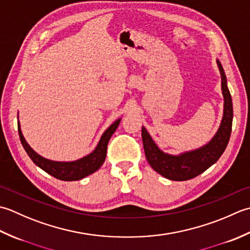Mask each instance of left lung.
Listing matches in <instances>:
<instances>
[{
  "label": "left lung",
  "instance_id": "1",
  "mask_svg": "<svg viewBox=\"0 0 250 250\" xmlns=\"http://www.w3.org/2000/svg\"><path fill=\"white\" fill-rule=\"evenodd\" d=\"M217 64L221 75V90L223 95V116L221 124L209 142L198 149L187 151L178 155L165 153L152 139L149 132L142 126L141 137L147 162L153 169L169 180L185 181L198 176L219 160L229 144L232 130L233 104L227 76L220 61Z\"/></svg>",
  "mask_w": 250,
  "mask_h": 250
}]
</instances>
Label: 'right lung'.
Instances as JSON below:
<instances>
[{
	"mask_svg": "<svg viewBox=\"0 0 250 250\" xmlns=\"http://www.w3.org/2000/svg\"><path fill=\"white\" fill-rule=\"evenodd\" d=\"M121 119L116 120L114 123H112L108 129H106L98 142V145L95 147V150L86 155L82 159L72 161V162H57L52 161L38 154L31 146L28 145L25 141L24 137L20 128V123L18 121V134L20 141H21L23 149L27 152V154L30 156V159L33 161V163L37 166H39L41 169L46 171L47 174L57 178L59 180L63 181H76L81 180L83 178L87 177L91 174H94L96 170H98L104 164L106 155V146H108V142L114 131L118 128L120 124Z\"/></svg>",
	"mask_w": 250,
	"mask_h": 250,
	"instance_id": "obj_1",
	"label": "right lung"
}]
</instances>
